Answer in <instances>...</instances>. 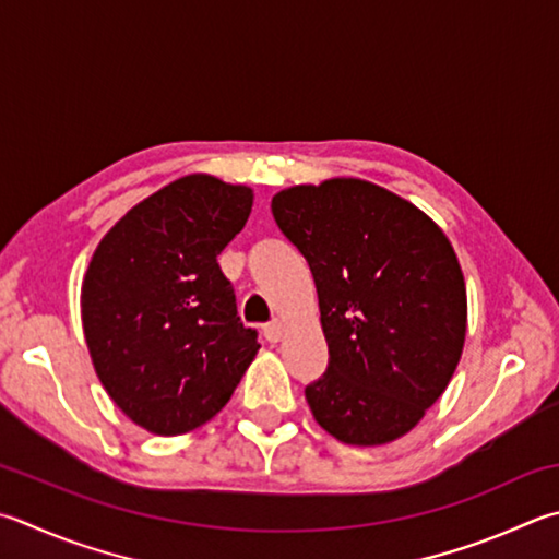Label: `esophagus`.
<instances>
[{
	"mask_svg": "<svg viewBox=\"0 0 559 559\" xmlns=\"http://www.w3.org/2000/svg\"><path fill=\"white\" fill-rule=\"evenodd\" d=\"M283 330H286V324H283V320H271L269 324H263V337H266L269 342H281L283 337Z\"/></svg>",
	"mask_w": 559,
	"mask_h": 559,
	"instance_id": "34e87169",
	"label": "esophagus"
}]
</instances>
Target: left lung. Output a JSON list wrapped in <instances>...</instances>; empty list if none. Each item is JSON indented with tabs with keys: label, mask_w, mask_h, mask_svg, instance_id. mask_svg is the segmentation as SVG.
<instances>
[{
	"label": "left lung",
	"mask_w": 559,
	"mask_h": 559,
	"mask_svg": "<svg viewBox=\"0 0 559 559\" xmlns=\"http://www.w3.org/2000/svg\"><path fill=\"white\" fill-rule=\"evenodd\" d=\"M271 212L312 271L328 371L306 385L314 420L359 448L399 440L448 389L466 288L444 231L359 178L281 190Z\"/></svg>",
	"instance_id": "obj_1"
}]
</instances>
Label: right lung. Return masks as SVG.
Listing matches in <instances>:
<instances>
[{
	"label": "right lung",
	"mask_w": 559,
	"mask_h": 559,
	"mask_svg": "<svg viewBox=\"0 0 559 559\" xmlns=\"http://www.w3.org/2000/svg\"><path fill=\"white\" fill-rule=\"evenodd\" d=\"M253 205L247 186L192 174L131 207L90 261L80 308L109 399L154 435L225 408L261 344L217 257Z\"/></svg>",
	"instance_id": "obj_1"
}]
</instances>
